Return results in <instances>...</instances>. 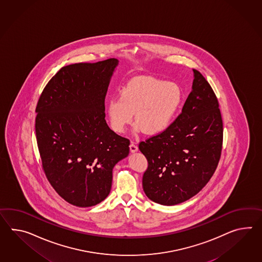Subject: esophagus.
<instances>
[{
  "instance_id": "esophagus-1",
  "label": "esophagus",
  "mask_w": 262,
  "mask_h": 262,
  "mask_svg": "<svg viewBox=\"0 0 262 262\" xmlns=\"http://www.w3.org/2000/svg\"><path fill=\"white\" fill-rule=\"evenodd\" d=\"M129 149H130V151H132V152H135V151H137V150H138V147L134 144V142H132V143H130V145H129Z\"/></svg>"
}]
</instances>
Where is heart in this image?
Wrapping results in <instances>:
<instances>
[{"label":"heart","mask_w":262,"mask_h":262,"mask_svg":"<svg viewBox=\"0 0 262 262\" xmlns=\"http://www.w3.org/2000/svg\"><path fill=\"white\" fill-rule=\"evenodd\" d=\"M183 99L177 84L152 77H135L120 92V97H112L107 114L112 128L122 134L134 121L148 135L165 132L171 124Z\"/></svg>","instance_id":"1"}]
</instances>
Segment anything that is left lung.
I'll list each match as a JSON object with an SVG mask.
<instances>
[{
    "label": "left lung",
    "instance_id": "left-lung-1",
    "mask_svg": "<svg viewBox=\"0 0 262 262\" xmlns=\"http://www.w3.org/2000/svg\"><path fill=\"white\" fill-rule=\"evenodd\" d=\"M191 93L182 113L162 134L141 141L147 160L143 189L156 204L175 205L203 189L217 168L224 126L210 84L193 69Z\"/></svg>",
    "mask_w": 262,
    "mask_h": 262
}]
</instances>
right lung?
Listing matches in <instances>:
<instances>
[{
  "mask_svg": "<svg viewBox=\"0 0 262 262\" xmlns=\"http://www.w3.org/2000/svg\"><path fill=\"white\" fill-rule=\"evenodd\" d=\"M116 58L64 66L36 107V137L45 176L67 203L89 207L107 198L113 168L129 140L105 120V97Z\"/></svg>",
  "mask_w": 262,
  "mask_h": 262,
  "instance_id": "right-lung-1",
  "label": "right lung"
}]
</instances>
